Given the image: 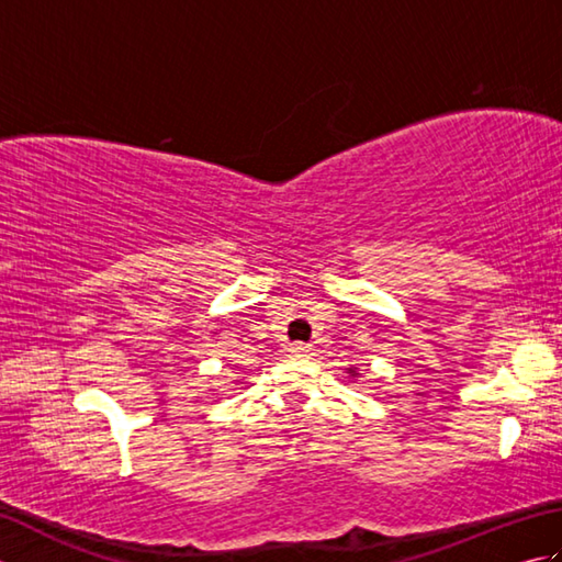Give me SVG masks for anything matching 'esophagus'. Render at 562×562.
Listing matches in <instances>:
<instances>
[{
	"mask_svg": "<svg viewBox=\"0 0 562 562\" xmlns=\"http://www.w3.org/2000/svg\"><path fill=\"white\" fill-rule=\"evenodd\" d=\"M290 352L296 355V357H308V355H312V345H306V342H292V345H290Z\"/></svg>",
	"mask_w": 562,
	"mask_h": 562,
	"instance_id": "esophagus-1",
	"label": "esophagus"
}]
</instances>
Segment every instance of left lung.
<instances>
[{
  "label": "left lung",
  "instance_id": "1",
  "mask_svg": "<svg viewBox=\"0 0 562 562\" xmlns=\"http://www.w3.org/2000/svg\"><path fill=\"white\" fill-rule=\"evenodd\" d=\"M348 372H350V374H352V376H355V369H348Z\"/></svg>",
  "mask_w": 562,
  "mask_h": 562
}]
</instances>
